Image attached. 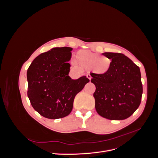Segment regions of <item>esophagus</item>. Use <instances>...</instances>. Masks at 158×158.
I'll return each mask as SVG.
<instances>
[{
  "label": "esophagus",
  "mask_w": 158,
  "mask_h": 158,
  "mask_svg": "<svg viewBox=\"0 0 158 158\" xmlns=\"http://www.w3.org/2000/svg\"><path fill=\"white\" fill-rule=\"evenodd\" d=\"M87 77H88V78L89 80V82H90V81H91V79H92V77H91L90 74H88V75H87Z\"/></svg>",
  "instance_id": "1"
}]
</instances>
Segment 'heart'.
<instances>
[{
	"instance_id": "b5f03b06",
	"label": "heart",
	"mask_w": 158,
	"mask_h": 158,
	"mask_svg": "<svg viewBox=\"0 0 158 158\" xmlns=\"http://www.w3.org/2000/svg\"><path fill=\"white\" fill-rule=\"evenodd\" d=\"M75 58L76 63L86 69H92L94 73L99 75L107 74L111 66V60L109 57L87 50L78 51Z\"/></svg>"
}]
</instances>
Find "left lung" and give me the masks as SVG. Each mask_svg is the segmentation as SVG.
<instances>
[{
  "label": "left lung",
  "instance_id": "8db88e82",
  "mask_svg": "<svg viewBox=\"0 0 158 158\" xmlns=\"http://www.w3.org/2000/svg\"><path fill=\"white\" fill-rule=\"evenodd\" d=\"M111 59V66L104 75L90 74L95 85L94 94L96 111L109 120H124L139 107L142 84L140 68L121 53L103 52Z\"/></svg>",
  "mask_w": 158,
  "mask_h": 158
}]
</instances>
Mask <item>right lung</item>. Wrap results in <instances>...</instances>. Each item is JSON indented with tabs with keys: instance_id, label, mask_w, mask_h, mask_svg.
I'll list each match as a JSON object with an SVG mask.
<instances>
[{
	"instance_id": "right-lung-1",
	"label": "right lung",
	"mask_w": 158,
	"mask_h": 158,
	"mask_svg": "<svg viewBox=\"0 0 158 158\" xmlns=\"http://www.w3.org/2000/svg\"><path fill=\"white\" fill-rule=\"evenodd\" d=\"M73 48L55 47L38 55L27 71V96L41 115L57 119L66 117L74 98L89 82L85 76L73 80L69 76Z\"/></svg>"
}]
</instances>
